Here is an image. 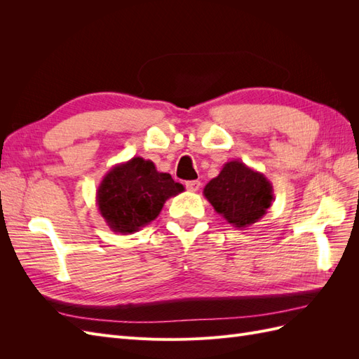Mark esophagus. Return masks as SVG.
<instances>
[{
	"mask_svg": "<svg viewBox=\"0 0 359 359\" xmlns=\"http://www.w3.org/2000/svg\"><path fill=\"white\" fill-rule=\"evenodd\" d=\"M186 187L189 191H198L201 189V181H187Z\"/></svg>",
	"mask_w": 359,
	"mask_h": 359,
	"instance_id": "34e87169",
	"label": "esophagus"
}]
</instances>
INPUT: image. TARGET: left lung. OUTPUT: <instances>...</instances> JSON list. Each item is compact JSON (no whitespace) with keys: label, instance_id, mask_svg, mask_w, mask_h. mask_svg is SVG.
<instances>
[{"label":"left lung","instance_id":"obj_1","mask_svg":"<svg viewBox=\"0 0 359 359\" xmlns=\"http://www.w3.org/2000/svg\"><path fill=\"white\" fill-rule=\"evenodd\" d=\"M203 196L227 223L244 229L266 214L274 201V190L264 173L232 160L206 184Z\"/></svg>","mask_w":359,"mask_h":359}]
</instances>
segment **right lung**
<instances>
[{
  "label": "right lung",
  "instance_id": "right-lung-1",
  "mask_svg": "<svg viewBox=\"0 0 359 359\" xmlns=\"http://www.w3.org/2000/svg\"><path fill=\"white\" fill-rule=\"evenodd\" d=\"M184 191L169 173L158 172L151 160L133 157L115 165L97 189V206L115 233L128 235L157 219L163 205Z\"/></svg>",
  "mask_w": 359,
  "mask_h": 359
}]
</instances>
